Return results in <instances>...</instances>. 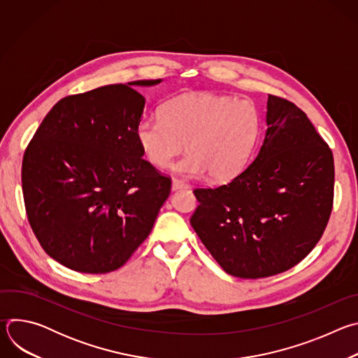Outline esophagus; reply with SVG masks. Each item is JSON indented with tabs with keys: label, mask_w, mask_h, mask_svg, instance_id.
<instances>
[{
	"label": "esophagus",
	"mask_w": 358,
	"mask_h": 358,
	"mask_svg": "<svg viewBox=\"0 0 358 358\" xmlns=\"http://www.w3.org/2000/svg\"><path fill=\"white\" fill-rule=\"evenodd\" d=\"M171 188L173 189H180V188H188V184L180 178H173V182H171Z\"/></svg>",
	"instance_id": "1"
}]
</instances>
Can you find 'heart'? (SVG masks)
Returning <instances> with one entry per match:
<instances>
[{"label": "heart", "instance_id": "1", "mask_svg": "<svg viewBox=\"0 0 358 358\" xmlns=\"http://www.w3.org/2000/svg\"><path fill=\"white\" fill-rule=\"evenodd\" d=\"M261 134V113L249 99L210 92L173 97L162 108V119L143 117L136 138L144 157L155 167H166L184 151L188 156L173 166L187 177L210 173L227 181L246 167Z\"/></svg>", "mask_w": 358, "mask_h": 358}]
</instances>
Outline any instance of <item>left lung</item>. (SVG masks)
Instances as JSON below:
<instances>
[{"label": "left lung", "mask_w": 358, "mask_h": 358, "mask_svg": "<svg viewBox=\"0 0 358 358\" xmlns=\"http://www.w3.org/2000/svg\"><path fill=\"white\" fill-rule=\"evenodd\" d=\"M264 144L250 166L217 188H196L191 225L236 278L282 273L322 238L333 208V152L292 101L269 94Z\"/></svg>", "instance_id": "left-lung-1"}]
</instances>
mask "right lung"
<instances>
[{"label": "right lung", "mask_w": 358, "mask_h": 358, "mask_svg": "<svg viewBox=\"0 0 358 358\" xmlns=\"http://www.w3.org/2000/svg\"><path fill=\"white\" fill-rule=\"evenodd\" d=\"M101 86L61 99L28 144L22 192L43 250L64 266L108 273L123 266L155 225L171 180L136 138L145 99L133 87Z\"/></svg>", "instance_id": "obj_1"}]
</instances>
